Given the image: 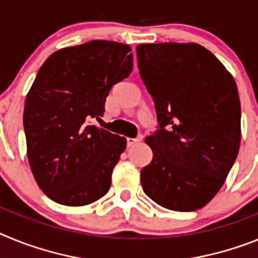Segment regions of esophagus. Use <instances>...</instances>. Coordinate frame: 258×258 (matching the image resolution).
Listing matches in <instances>:
<instances>
[{
    "instance_id": "obj_1",
    "label": "esophagus",
    "mask_w": 258,
    "mask_h": 258,
    "mask_svg": "<svg viewBox=\"0 0 258 258\" xmlns=\"http://www.w3.org/2000/svg\"><path fill=\"white\" fill-rule=\"evenodd\" d=\"M143 140V135L138 136V138H127V145L128 147H132V145L138 144V143H140Z\"/></svg>"
}]
</instances>
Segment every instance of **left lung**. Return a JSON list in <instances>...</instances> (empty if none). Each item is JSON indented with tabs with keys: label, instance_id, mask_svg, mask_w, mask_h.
Listing matches in <instances>:
<instances>
[{
	"label": "left lung",
	"instance_id": "1",
	"mask_svg": "<svg viewBox=\"0 0 258 258\" xmlns=\"http://www.w3.org/2000/svg\"><path fill=\"white\" fill-rule=\"evenodd\" d=\"M139 73L153 97L160 130L140 180L161 207L192 212L218 194L240 147V101L234 78L196 42L136 46Z\"/></svg>",
	"mask_w": 258,
	"mask_h": 258
}]
</instances>
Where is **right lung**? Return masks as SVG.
<instances>
[{
  "label": "right lung",
  "mask_w": 258,
  "mask_h": 258,
  "mask_svg": "<svg viewBox=\"0 0 258 258\" xmlns=\"http://www.w3.org/2000/svg\"><path fill=\"white\" fill-rule=\"evenodd\" d=\"M130 51L126 44L95 40L59 49L40 67L23 124L31 170L50 200L83 207L109 191L126 138L89 122L101 119L111 87L131 74Z\"/></svg>",
  "instance_id": "obj_1"
}]
</instances>
